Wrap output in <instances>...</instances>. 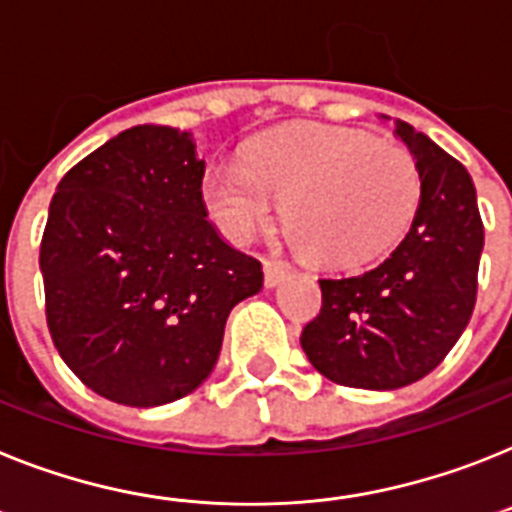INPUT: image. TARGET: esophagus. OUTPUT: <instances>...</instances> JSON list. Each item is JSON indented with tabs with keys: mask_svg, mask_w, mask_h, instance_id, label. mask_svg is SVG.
<instances>
[{
	"mask_svg": "<svg viewBox=\"0 0 512 512\" xmlns=\"http://www.w3.org/2000/svg\"><path fill=\"white\" fill-rule=\"evenodd\" d=\"M287 274H290V269H287L282 261H264V285L266 287L282 285V282L287 279Z\"/></svg>",
	"mask_w": 512,
	"mask_h": 512,
	"instance_id": "34e87169",
	"label": "esophagus"
}]
</instances>
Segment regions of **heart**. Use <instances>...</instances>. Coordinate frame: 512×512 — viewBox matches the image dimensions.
I'll list each match as a JSON object with an SVG mask.
<instances>
[{
  "label": "heart",
  "instance_id": "b5f03b06",
  "mask_svg": "<svg viewBox=\"0 0 512 512\" xmlns=\"http://www.w3.org/2000/svg\"><path fill=\"white\" fill-rule=\"evenodd\" d=\"M204 202L233 243H248L285 220L300 246L326 264H352L381 251L409 225L419 170L406 147L355 129L287 126L253 139L240 165L204 176Z\"/></svg>",
  "mask_w": 512,
  "mask_h": 512
}]
</instances>
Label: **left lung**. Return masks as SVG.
Listing matches in <instances>:
<instances>
[{"label": "left lung", "instance_id": "left-lung-1", "mask_svg": "<svg viewBox=\"0 0 512 512\" xmlns=\"http://www.w3.org/2000/svg\"><path fill=\"white\" fill-rule=\"evenodd\" d=\"M393 134L419 170L412 227L368 272L318 279L321 313L300 336L318 373L368 391L409 386L443 362L474 310L484 248L469 170L406 121Z\"/></svg>", "mask_w": 512, "mask_h": 512}]
</instances>
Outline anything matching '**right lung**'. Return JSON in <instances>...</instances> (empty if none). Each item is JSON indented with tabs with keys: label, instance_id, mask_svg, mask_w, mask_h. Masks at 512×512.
Here are the masks:
<instances>
[{
	"label": "right lung",
	"instance_id": "right-lung-1",
	"mask_svg": "<svg viewBox=\"0 0 512 512\" xmlns=\"http://www.w3.org/2000/svg\"><path fill=\"white\" fill-rule=\"evenodd\" d=\"M189 131H121L61 178L41 240L51 339L87 388L160 406L202 386L261 264L207 220Z\"/></svg>",
	"mask_w": 512,
	"mask_h": 512
}]
</instances>
